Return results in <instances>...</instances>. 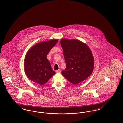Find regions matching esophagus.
<instances>
[{
	"instance_id": "esophagus-1",
	"label": "esophagus",
	"mask_w": 123,
	"mask_h": 123,
	"mask_svg": "<svg viewBox=\"0 0 123 123\" xmlns=\"http://www.w3.org/2000/svg\"><path fill=\"white\" fill-rule=\"evenodd\" d=\"M56 72L57 73H61V70L60 69L57 70H56Z\"/></svg>"
}]
</instances>
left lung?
<instances>
[{
	"label": "left lung",
	"instance_id": "8db88e82",
	"mask_svg": "<svg viewBox=\"0 0 123 123\" xmlns=\"http://www.w3.org/2000/svg\"><path fill=\"white\" fill-rule=\"evenodd\" d=\"M60 44L66 65L62 72L63 76L73 84L86 79L92 74L94 65L93 55L88 46L75 39H63Z\"/></svg>",
	"mask_w": 123,
	"mask_h": 123
}]
</instances>
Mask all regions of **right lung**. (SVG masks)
Listing matches in <instances>:
<instances>
[{
  "label": "right lung",
  "mask_w": 123,
  "mask_h": 123,
  "mask_svg": "<svg viewBox=\"0 0 123 123\" xmlns=\"http://www.w3.org/2000/svg\"><path fill=\"white\" fill-rule=\"evenodd\" d=\"M58 40L38 43L29 49L24 60V68L27 78L40 85L45 84L55 74L46 56Z\"/></svg>",
  "instance_id": "1"
}]
</instances>
